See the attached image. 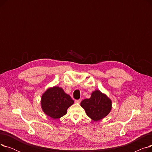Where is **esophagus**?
I'll list each match as a JSON object with an SVG mask.
<instances>
[{
    "label": "esophagus",
    "mask_w": 152,
    "mask_h": 152,
    "mask_svg": "<svg viewBox=\"0 0 152 152\" xmlns=\"http://www.w3.org/2000/svg\"><path fill=\"white\" fill-rule=\"evenodd\" d=\"M81 102V99H79V100H76L75 102L77 103H80V102Z\"/></svg>",
    "instance_id": "esophagus-1"
}]
</instances>
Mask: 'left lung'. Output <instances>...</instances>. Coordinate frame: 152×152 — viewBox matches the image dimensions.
Listing matches in <instances>:
<instances>
[{
    "mask_svg": "<svg viewBox=\"0 0 152 152\" xmlns=\"http://www.w3.org/2000/svg\"><path fill=\"white\" fill-rule=\"evenodd\" d=\"M81 106L87 115L93 121H97L106 117L112 108V102L105 94L95 90L91 94V98L83 100Z\"/></svg>",
    "mask_w": 152,
    "mask_h": 152,
    "instance_id": "obj_1",
    "label": "left lung"
}]
</instances>
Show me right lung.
Returning a JSON list of instances; mask_svg holds the SVG:
<instances>
[{"label": "right lung", "mask_w": 152, "mask_h": 152, "mask_svg": "<svg viewBox=\"0 0 152 152\" xmlns=\"http://www.w3.org/2000/svg\"><path fill=\"white\" fill-rule=\"evenodd\" d=\"M74 103V100L65 92L61 87L55 86L48 88L42 95L41 108L44 113L56 119L65 115L68 108Z\"/></svg>", "instance_id": "obj_1"}]
</instances>
